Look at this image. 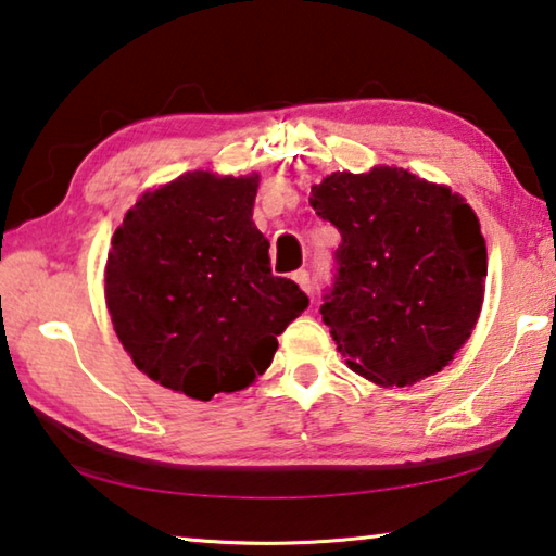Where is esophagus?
<instances>
[{
	"mask_svg": "<svg viewBox=\"0 0 556 556\" xmlns=\"http://www.w3.org/2000/svg\"><path fill=\"white\" fill-rule=\"evenodd\" d=\"M291 279H294L296 285L306 291V294H312V279H308V271L306 269H296L294 275H291Z\"/></svg>",
	"mask_w": 556,
	"mask_h": 556,
	"instance_id": "34e87169",
	"label": "esophagus"
}]
</instances>
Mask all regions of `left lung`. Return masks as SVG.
I'll return each instance as SVG.
<instances>
[{"instance_id":"obj_1","label":"left lung","mask_w":556,"mask_h":556,"mask_svg":"<svg viewBox=\"0 0 556 556\" xmlns=\"http://www.w3.org/2000/svg\"><path fill=\"white\" fill-rule=\"evenodd\" d=\"M308 203L341 232L321 316L348 368L382 388L446 368L483 306L488 252L473 208L397 166L336 172Z\"/></svg>"}]
</instances>
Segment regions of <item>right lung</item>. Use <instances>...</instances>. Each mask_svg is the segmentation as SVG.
<instances>
[{
    "label": "right lung",
    "mask_w": 556,
    "mask_h": 556,
    "mask_svg": "<svg viewBox=\"0 0 556 556\" xmlns=\"http://www.w3.org/2000/svg\"><path fill=\"white\" fill-rule=\"evenodd\" d=\"M260 176L188 172L147 191L112 235L105 301L139 370L186 397L238 392L269 368L308 296L269 267L252 220Z\"/></svg>",
    "instance_id": "add662e5"
}]
</instances>
